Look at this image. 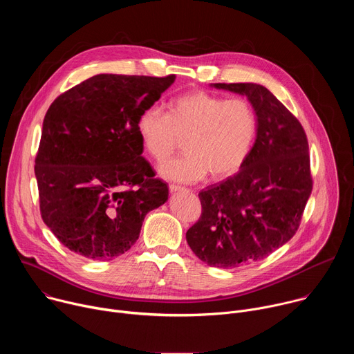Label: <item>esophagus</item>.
Here are the masks:
<instances>
[{
    "mask_svg": "<svg viewBox=\"0 0 354 354\" xmlns=\"http://www.w3.org/2000/svg\"><path fill=\"white\" fill-rule=\"evenodd\" d=\"M169 190H171L172 193H176V192H183V190H186V189L182 187V186H178V185H169Z\"/></svg>",
    "mask_w": 354,
    "mask_h": 354,
    "instance_id": "1",
    "label": "esophagus"
}]
</instances>
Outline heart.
<instances>
[{
    "mask_svg": "<svg viewBox=\"0 0 354 354\" xmlns=\"http://www.w3.org/2000/svg\"><path fill=\"white\" fill-rule=\"evenodd\" d=\"M145 153L165 162L185 140V156L160 167L168 180L194 183L207 175L214 182L235 175L254 145L258 122L254 108L242 97L225 99L207 91H190L174 97L164 115L147 108L136 123Z\"/></svg>",
    "mask_w": 354,
    "mask_h": 354,
    "instance_id": "obj_1",
    "label": "heart"
}]
</instances>
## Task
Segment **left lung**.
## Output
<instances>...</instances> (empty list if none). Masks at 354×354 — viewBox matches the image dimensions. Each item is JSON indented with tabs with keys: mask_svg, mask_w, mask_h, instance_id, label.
<instances>
[{
	"mask_svg": "<svg viewBox=\"0 0 354 354\" xmlns=\"http://www.w3.org/2000/svg\"><path fill=\"white\" fill-rule=\"evenodd\" d=\"M246 96L257 140L242 168L198 193L201 217L186 232L205 263L232 269L269 257L295 234L311 196L308 140L299 122L263 85L212 84Z\"/></svg>",
	"mask_w": 354,
	"mask_h": 354,
	"instance_id": "obj_1",
	"label": "left lung"
}]
</instances>
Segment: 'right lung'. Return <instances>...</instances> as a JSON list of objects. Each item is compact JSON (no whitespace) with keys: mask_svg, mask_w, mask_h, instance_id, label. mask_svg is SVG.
<instances>
[{"mask_svg":"<svg viewBox=\"0 0 354 354\" xmlns=\"http://www.w3.org/2000/svg\"><path fill=\"white\" fill-rule=\"evenodd\" d=\"M175 82L97 74L50 105L35 161L44 224L75 254L112 261L138 239L168 186L141 157L136 123Z\"/></svg>","mask_w":354,"mask_h":354,"instance_id":"add662e5","label":"right lung"}]
</instances>
